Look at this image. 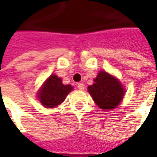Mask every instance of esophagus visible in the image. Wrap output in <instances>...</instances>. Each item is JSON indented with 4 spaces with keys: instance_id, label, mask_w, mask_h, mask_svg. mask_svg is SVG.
I'll return each mask as SVG.
<instances>
[{
    "instance_id": "obj_1",
    "label": "esophagus",
    "mask_w": 157,
    "mask_h": 157,
    "mask_svg": "<svg viewBox=\"0 0 157 157\" xmlns=\"http://www.w3.org/2000/svg\"><path fill=\"white\" fill-rule=\"evenodd\" d=\"M78 90L83 91L85 89V86L83 84H81V83H79V84H78Z\"/></svg>"
}]
</instances>
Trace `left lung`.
<instances>
[{
  "instance_id": "obj_1",
  "label": "left lung",
  "mask_w": 157,
  "mask_h": 157,
  "mask_svg": "<svg viewBox=\"0 0 157 157\" xmlns=\"http://www.w3.org/2000/svg\"><path fill=\"white\" fill-rule=\"evenodd\" d=\"M88 86V92L96 105L103 110L113 109L123 99L125 90L122 84L114 76L100 71Z\"/></svg>"
}]
</instances>
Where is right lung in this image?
<instances>
[{
    "instance_id": "add662e5",
    "label": "right lung",
    "mask_w": 157,
    "mask_h": 157,
    "mask_svg": "<svg viewBox=\"0 0 157 157\" xmlns=\"http://www.w3.org/2000/svg\"><path fill=\"white\" fill-rule=\"evenodd\" d=\"M72 89L71 85H63L60 78L52 74L39 89L37 98L44 107L53 108L60 105Z\"/></svg>"
}]
</instances>
